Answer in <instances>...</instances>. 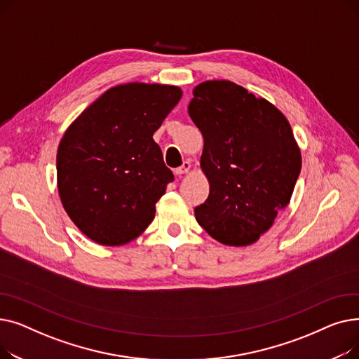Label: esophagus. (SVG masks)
<instances>
[{"instance_id": "34e87169", "label": "esophagus", "mask_w": 359, "mask_h": 359, "mask_svg": "<svg viewBox=\"0 0 359 359\" xmlns=\"http://www.w3.org/2000/svg\"><path fill=\"white\" fill-rule=\"evenodd\" d=\"M189 170H191V163H189V161H184L180 167H177V168L175 170V173H176L177 176H182V175L189 172Z\"/></svg>"}]
</instances>
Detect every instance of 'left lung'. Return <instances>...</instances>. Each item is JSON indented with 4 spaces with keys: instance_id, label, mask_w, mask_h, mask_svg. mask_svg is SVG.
<instances>
[{
    "instance_id": "left-lung-1",
    "label": "left lung",
    "mask_w": 359,
    "mask_h": 359,
    "mask_svg": "<svg viewBox=\"0 0 359 359\" xmlns=\"http://www.w3.org/2000/svg\"><path fill=\"white\" fill-rule=\"evenodd\" d=\"M189 116L203 135L210 196L196 221L227 246H249L290 203L301 153L290 122L268 100L227 80L195 87Z\"/></svg>"
}]
</instances>
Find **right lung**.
Here are the masks:
<instances>
[{
  "label": "right lung",
  "mask_w": 359,
  "mask_h": 359,
  "mask_svg": "<svg viewBox=\"0 0 359 359\" xmlns=\"http://www.w3.org/2000/svg\"><path fill=\"white\" fill-rule=\"evenodd\" d=\"M180 97L176 86L121 84L65 130L56 154L58 192L68 217L93 241L121 246L154 219L175 176L153 135Z\"/></svg>",
  "instance_id": "1"
}]
</instances>
